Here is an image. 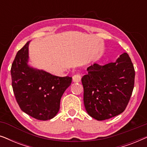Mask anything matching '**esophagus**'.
I'll return each mask as SVG.
<instances>
[{
	"label": "esophagus",
	"instance_id": "34e87169",
	"mask_svg": "<svg viewBox=\"0 0 147 147\" xmlns=\"http://www.w3.org/2000/svg\"><path fill=\"white\" fill-rule=\"evenodd\" d=\"M81 76L80 74H75L74 75L73 78H72V80H73V82H75V83H78V82H80L81 81Z\"/></svg>",
	"mask_w": 147,
	"mask_h": 147
}]
</instances>
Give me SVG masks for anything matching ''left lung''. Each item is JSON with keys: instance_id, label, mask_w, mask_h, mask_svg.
Here are the masks:
<instances>
[{"instance_id": "obj_1", "label": "left lung", "mask_w": 147, "mask_h": 147, "mask_svg": "<svg viewBox=\"0 0 147 147\" xmlns=\"http://www.w3.org/2000/svg\"><path fill=\"white\" fill-rule=\"evenodd\" d=\"M87 70L82 82L88 114L96 120H104L123 112L131 97L135 76L128 53L104 65L94 63Z\"/></svg>"}]
</instances>
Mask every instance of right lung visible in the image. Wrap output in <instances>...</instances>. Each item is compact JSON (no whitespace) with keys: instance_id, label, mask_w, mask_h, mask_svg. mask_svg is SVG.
Returning <instances> with one entry per match:
<instances>
[{"instance_id":"add662e5","label":"right lung","mask_w":147,"mask_h":147,"mask_svg":"<svg viewBox=\"0 0 147 147\" xmlns=\"http://www.w3.org/2000/svg\"><path fill=\"white\" fill-rule=\"evenodd\" d=\"M27 42L17 52L12 64V86L16 100L24 112L35 119L47 120L59 112L60 100L72 78L59 77L30 67Z\"/></svg>"}]
</instances>
